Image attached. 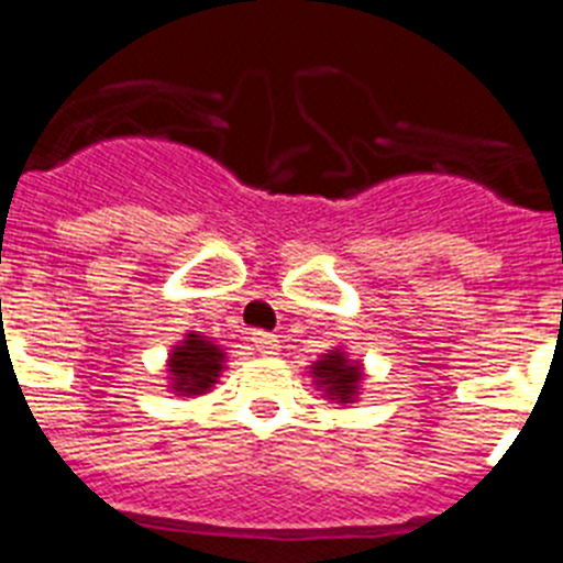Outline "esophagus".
Instances as JSON below:
<instances>
[{"mask_svg": "<svg viewBox=\"0 0 563 563\" xmlns=\"http://www.w3.org/2000/svg\"><path fill=\"white\" fill-rule=\"evenodd\" d=\"M252 347H255L261 356H275V353L280 351V342H277L275 333L255 331V333H252Z\"/></svg>", "mask_w": 563, "mask_h": 563, "instance_id": "obj_1", "label": "esophagus"}]
</instances>
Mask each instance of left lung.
<instances>
[{
    "label": "left lung",
    "instance_id": "1",
    "mask_svg": "<svg viewBox=\"0 0 563 563\" xmlns=\"http://www.w3.org/2000/svg\"><path fill=\"white\" fill-rule=\"evenodd\" d=\"M313 378L319 387H325L336 404H351L353 395L358 389V378H362V367L351 364L339 351H331L322 356V362L313 364Z\"/></svg>",
    "mask_w": 563,
    "mask_h": 563
}]
</instances>
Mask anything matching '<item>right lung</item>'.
<instances>
[{
    "label": "right lung",
    "instance_id": "1",
    "mask_svg": "<svg viewBox=\"0 0 563 563\" xmlns=\"http://www.w3.org/2000/svg\"><path fill=\"white\" fill-rule=\"evenodd\" d=\"M221 362H224V353L216 344L196 336V333H187L185 342L170 353L168 367L170 376H174V389L176 393L201 395L216 384Z\"/></svg>",
    "mask_w": 563,
    "mask_h": 563
}]
</instances>
